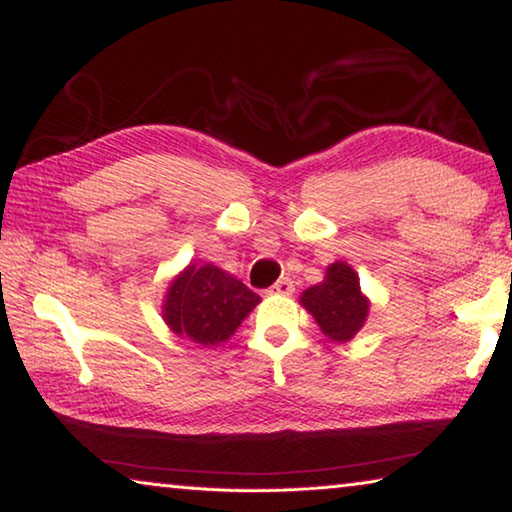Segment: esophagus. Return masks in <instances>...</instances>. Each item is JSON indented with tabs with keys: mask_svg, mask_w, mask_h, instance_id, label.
<instances>
[{
	"mask_svg": "<svg viewBox=\"0 0 512 512\" xmlns=\"http://www.w3.org/2000/svg\"><path fill=\"white\" fill-rule=\"evenodd\" d=\"M293 289L296 287H293L291 277H280V280H277L271 287V293H277V296H291Z\"/></svg>",
	"mask_w": 512,
	"mask_h": 512,
	"instance_id": "obj_1",
	"label": "esophagus"
}]
</instances>
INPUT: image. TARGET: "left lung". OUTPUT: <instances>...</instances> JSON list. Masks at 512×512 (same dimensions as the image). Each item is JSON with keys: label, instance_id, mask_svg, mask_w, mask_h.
Returning <instances> with one entry per match:
<instances>
[{"label": "left lung", "instance_id": "8db88e82", "mask_svg": "<svg viewBox=\"0 0 512 512\" xmlns=\"http://www.w3.org/2000/svg\"><path fill=\"white\" fill-rule=\"evenodd\" d=\"M300 305L316 318L327 339L336 343L354 339L370 309V302L359 287V275L345 262L329 264L325 280L302 293Z\"/></svg>", "mask_w": 512, "mask_h": 512}]
</instances>
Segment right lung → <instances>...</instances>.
Wrapping results in <instances>:
<instances>
[{
  "label": "right lung",
  "mask_w": 512,
  "mask_h": 512,
  "mask_svg": "<svg viewBox=\"0 0 512 512\" xmlns=\"http://www.w3.org/2000/svg\"><path fill=\"white\" fill-rule=\"evenodd\" d=\"M257 302L255 291L219 266L189 264L169 284L162 318L171 332L210 348L228 341Z\"/></svg>",
  "instance_id": "1"
}]
</instances>
